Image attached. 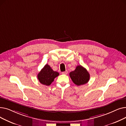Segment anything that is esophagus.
<instances>
[{
    "mask_svg": "<svg viewBox=\"0 0 126 126\" xmlns=\"http://www.w3.org/2000/svg\"><path fill=\"white\" fill-rule=\"evenodd\" d=\"M67 73H68V71H67V70H66L65 71H63V72H62V74H63V75H67Z\"/></svg>",
    "mask_w": 126,
    "mask_h": 126,
    "instance_id": "esophagus-1",
    "label": "esophagus"
}]
</instances>
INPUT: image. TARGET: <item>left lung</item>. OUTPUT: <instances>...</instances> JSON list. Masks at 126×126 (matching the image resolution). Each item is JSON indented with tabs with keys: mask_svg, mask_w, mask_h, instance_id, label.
Listing matches in <instances>:
<instances>
[{
	"mask_svg": "<svg viewBox=\"0 0 126 126\" xmlns=\"http://www.w3.org/2000/svg\"><path fill=\"white\" fill-rule=\"evenodd\" d=\"M69 76L72 82L77 86L86 84L90 79L89 72L81 65L77 66L74 71L70 72Z\"/></svg>",
	"mask_w": 126,
	"mask_h": 126,
	"instance_id": "8db88e82",
	"label": "left lung"
}]
</instances>
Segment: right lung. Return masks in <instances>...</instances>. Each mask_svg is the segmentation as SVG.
Wrapping results in <instances>:
<instances>
[{"instance_id":"add662e5","label":"right lung","mask_w":126,"mask_h":126,"mask_svg":"<svg viewBox=\"0 0 126 126\" xmlns=\"http://www.w3.org/2000/svg\"><path fill=\"white\" fill-rule=\"evenodd\" d=\"M59 75V72L53 70L50 66L47 64L39 72L37 78L42 84L49 86L54 81L55 78Z\"/></svg>"}]
</instances>
